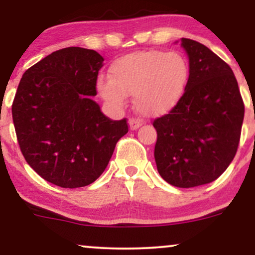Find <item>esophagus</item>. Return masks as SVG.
Listing matches in <instances>:
<instances>
[{"mask_svg":"<svg viewBox=\"0 0 255 255\" xmlns=\"http://www.w3.org/2000/svg\"><path fill=\"white\" fill-rule=\"evenodd\" d=\"M128 124H129L130 130H135L140 127V126L142 125V121H141V120H137V119H129Z\"/></svg>","mask_w":255,"mask_h":255,"instance_id":"34e87169","label":"esophagus"}]
</instances>
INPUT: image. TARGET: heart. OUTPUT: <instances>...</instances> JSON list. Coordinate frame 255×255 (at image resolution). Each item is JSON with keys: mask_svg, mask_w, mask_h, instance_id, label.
I'll list each match as a JSON object with an SVG mask.
<instances>
[{"mask_svg": "<svg viewBox=\"0 0 255 255\" xmlns=\"http://www.w3.org/2000/svg\"><path fill=\"white\" fill-rule=\"evenodd\" d=\"M191 67L176 51L146 50L116 58L110 78L101 75L97 90L104 101L122 105L134 95V107L145 116H160L178 104L186 93Z\"/></svg>", "mask_w": 255, "mask_h": 255, "instance_id": "obj_1", "label": "heart"}]
</instances>
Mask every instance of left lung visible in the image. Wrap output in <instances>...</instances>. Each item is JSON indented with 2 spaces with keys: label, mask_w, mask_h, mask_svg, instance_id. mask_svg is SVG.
I'll list each match as a JSON object with an SVG mask.
<instances>
[{
  "label": "left lung",
  "mask_w": 255,
  "mask_h": 255,
  "mask_svg": "<svg viewBox=\"0 0 255 255\" xmlns=\"http://www.w3.org/2000/svg\"><path fill=\"white\" fill-rule=\"evenodd\" d=\"M181 45L191 78L176 107L153 121L154 159L166 182L191 188L217 180L233 162L245 104L229 64L193 39L182 38Z\"/></svg>",
  "instance_id": "1"
}]
</instances>
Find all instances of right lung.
<instances>
[{"instance_id":"right-lung-1","label":"right lung","mask_w":255,"mask_h":255,"mask_svg":"<svg viewBox=\"0 0 255 255\" xmlns=\"http://www.w3.org/2000/svg\"><path fill=\"white\" fill-rule=\"evenodd\" d=\"M104 58L69 46L24 73L13 105L14 127L28 165L62 188L89 186L103 174L127 119L114 121L92 101Z\"/></svg>"}]
</instances>
